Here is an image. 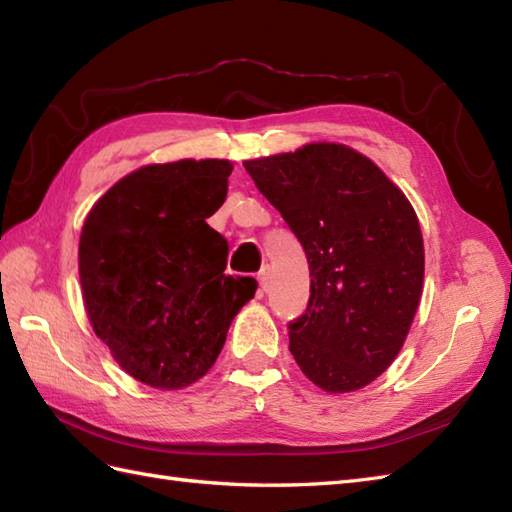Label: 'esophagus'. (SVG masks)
Here are the masks:
<instances>
[{"label": "esophagus", "mask_w": 512, "mask_h": 512, "mask_svg": "<svg viewBox=\"0 0 512 512\" xmlns=\"http://www.w3.org/2000/svg\"><path fill=\"white\" fill-rule=\"evenodd\" d=\"M257 281H259V290L266 292V290H268V284H270V268H268V266H264L262 270H259Z\"/></svg>", "instance_id": "esophagus-1"}]
</instances>
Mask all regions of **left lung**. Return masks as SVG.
I'll list each match as a JSON object with an SVG mask.
<instances>
[{"label": "left lung", "instance_id": "obj_1", "mask_svg": "<svg viewBox=\"0 0 512 512\" xmlns=\"http://www.w3.org/2000/svg\"><path fill=\"white\" fill-rule=\"evenodd\" d=\"M297 235L310 301L290 321V352L330 394L372 383L394 363L422 297L418 215L394 182L352 147L310 143L244 162Z\"/></svg>", "mask_w": 512, "mask_h": 512}]
</instances>
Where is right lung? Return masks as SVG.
<instances>
[{"mask_svg": "<svg viewBox=\"0 0 512 512\" xmlns=\"http://www.w3.org/2000/svg\"><path fill=\"white\" fill-rule=\"evenodd\" d=\"M231 171L217 158L140 167L83 222L79 277L94 334L149 387L202 378L255 297L253 277L224 275L228 244L206 224L226 200Z\"/></svg>", "mask_w": 512, "mask_h": 512, "instance_id": "add662e5", "label": "right lung"}]
</instances>
